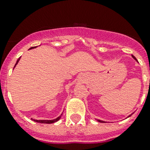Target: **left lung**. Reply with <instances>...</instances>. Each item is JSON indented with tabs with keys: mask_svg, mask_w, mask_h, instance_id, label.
Wrapping results in <instances>:
<instances>
[{
	"mask_svg": "<svg viewBox=\"0 0 150 150\" xmlns=\"http://www.w3.org/2000/svg\"><path fill=\"white\" fill-rule=\"evenodd\" d=\"M132 58H134L135 60H136V61H137V59H136V58H135L134 56H133V55H132ZM129 116H131V115H129V116H128V117H129ZM97 121H98V122H104V121H102V120H99V119H97Z\"/></svg>",
	"mask_w": 150,
	"mask_h": 150,
	"instance_id": "obj_1",
	"label": "left lung"
}]
</instances>
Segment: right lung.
<instances>
[{"label": "right lung", "instance_id": "add662e5", "mask_svg": "<svg viewBox=\"0 0 150 150\" xmlns=\"http://www.w3.org/2000/svg\"><path fill=\"white\" fill-rule=\"evenodd\" d=\"M34 47H31V48H30V49H32V48H34ZM20 58H19L18 59V61H17V62H16V64H15V65H14V67H15L16 64H17L18 63V62H19V60H20ZM62 115H61L60 116H58V118H56V119H52V120H36V119H33V120H34V121H35V122H39V123H46V124L54 123V122H55L58 121V120H59V119H61V117H62Z\"/></svg>", "mask_w": 150, "mask_h": 150}]
</instances>
